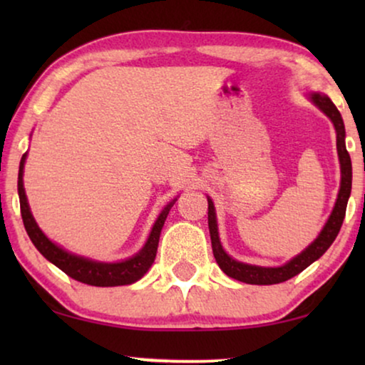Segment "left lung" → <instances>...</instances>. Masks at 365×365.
<instances>
[{"label": "left lung", "instance_id": "left-lung-1", "mask_svg": "<svg viewBox=\"0 0 365 365\" xmlns=\"http://www.w3.org/2000/svg\"><path fill=\"white\" fill-rule=\"evenodd\" d=\"M309 99L331 119L334 128H336L337 134V154H339V164H341V187H339V194L334 204V209L329 216L327 222L324 224L322 231L319 236L294 256L291 261L279 267H264L256 266V264H246L229 256V254L222 249L221 239H219L217 231V219H216V209H214L212 199L207 196V224H209V234H211V244H212V254L216 257V262L219 267L222 269L224 274L229 277L236 279V281L246 282V284H257V286H271V284H279L287 281L304 269L311 266L314 261H317L324 252L331 247L334 239L337 237L339 231H341L344 216H346V207L349 196H351L352 189V163L351 156H349L346 149V128H344V121L341 113L336 108V104L331 101V98L326 96L324 93H311Z\"/></svg>", "mask_w": 365, "mask_h": 365}]
</instances>
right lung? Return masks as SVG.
<instances>
[{
    "label": "right lung",
    "mask_w": 365,
    "mask_h": 365,
    "mask_svg": "<svg viewBox=\"0 0 365 365\" xmlns=\"http://www.w3.org/2000/svg\"><path fill=\"white\" fill-rule=\"evenodd\" d=\"M28 153L23 154L21 163H19V173H18V196H19V206H21V217L24 229H26L29 239L34 244V247L48 259L49 262H53L54 266L61 269L63 272H66L69 277L76 279V281L83 284H89V286H98V287H114V286H128L141 279L144 274L149 271V267L153 266L154 259H156L158 252V244L159 236H161V229L164 226L169 211L174 206V202L178 201L173 199L171 202L166 204V207L163 209L159 214L156 222L149 232V237L146 244H144L141 251L134 254L133 257L124 259L119 262H103V261H94V259L78 256L58 246L56 242H53L51 239H48L39 226L34 221L31 209H29L26 192H24V184H23V173H24V163H26Z\"/></svg>",
    "instance_id": "1"
}]
</instances>
